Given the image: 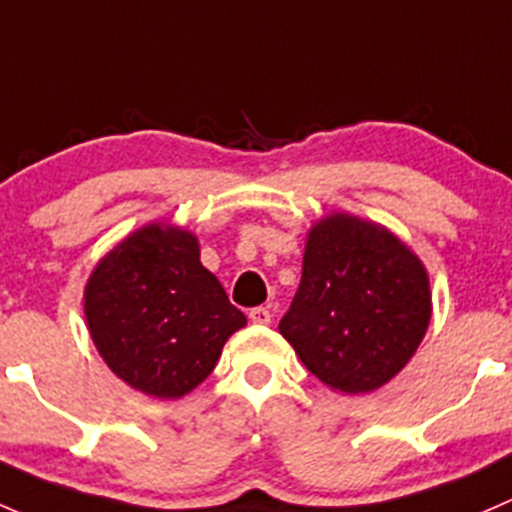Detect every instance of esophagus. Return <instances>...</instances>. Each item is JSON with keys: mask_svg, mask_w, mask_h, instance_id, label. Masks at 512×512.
Returning <instances> with one entry per match:
<instances>
[{"mask_svg": "<svg viewBox=\"0 0 512 512\" xmlns=\"http://www.w3.org/2000/svg\"><path fill=\"white\" fill-rule=\"evenodd\" d=\"M249 318H251V323L254 325H268L271 323V310L268 308H251V313H249Z\"/></svg>", "mask_w": 512, "mask_h": 512, "instance_id": "obj_1", "label": "esophagus"}]
</instances>
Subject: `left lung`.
I'll return each instance as SVG.
<instances>
[{
  "label": "left lung",
  "mask_w": 512,
  "mask_h": 512,
  "mask_svg": "<svg viewBox=\"0 0 512 512\" xmlns=\"http://www.w3.org/2000/svg\"><path fill=\"white\" fill-rule=\"evenodd\" d=\"M424 266L387 229L333 214L310 229L278 330L320 382L365 394L394 377L429 328Z\"/></svg>",
  "instance_id": "1"
}]
</instances>
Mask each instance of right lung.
<instances>
[{
    "label": "right lung",
    "mask_w": 512,
    "mask_h": 512,
    "mask_svg": "<svg viewBox=\"0 0 512 512\" xmlns=\"http://www.w3.org/2000/svg\"><path fill=\"white\" fill-rule=\"evenodd\" d=\"M100 357L123 382L160 399L192 392L246 315L199 261L189 231L150 224L115 246L86 286Z\"/></svg>",
    "instance_id": "1"
}]
</instances>
